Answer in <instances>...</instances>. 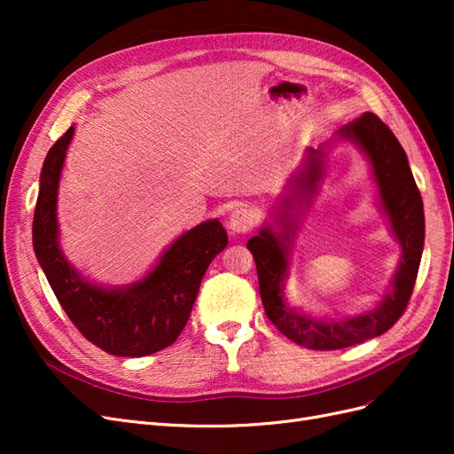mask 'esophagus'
<instances>
[{"mask_svg":"<svg viewBox=\"0 0 454 454\" xmlns=\"http://www.w3.org/2000/svg\"><path fill=\"white\" fill-rule=\"evenodd\" d=\"M255 225V214L254 210L246 208V206H239L231 212L227 227L231 232H239V235H244V232L252 231V227Z\"/></svg>","mask_w":454,"mask_h":454,"instance_id":"esophagus-1","label":"esophagus"}]
</instances>
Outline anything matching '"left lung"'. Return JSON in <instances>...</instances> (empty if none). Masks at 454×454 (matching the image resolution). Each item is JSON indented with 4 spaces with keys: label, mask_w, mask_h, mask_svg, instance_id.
Wrapping results in <instances>:
<instances>
[{
    "label": "left lung",
    "mask_w": 454,
    "mask_h": 454,
    "mask_svg": "<svg viewBox=\"0 0 454 454\" xmlns=\"http://www.w3.org/2000/svg\"><path fill=\"white\" fill-rule=\"evenodd\" d=\"M342 138L360 144L373 164V172L380 189V199L387 210L395 239L402 244V263L392 282V290L367 314L342 322H322L307 318L287 309L284 303L282 280L287 270L286 242L290 237H274L269 229L248 240L257 267L259 295L265 314L282 335L301 347L312 350H339L360 345V342L382 335L402 318L409 299L413 295L419 265L424 246V208L420 191L409 168L407 155L394 132L375 114H364L360 119L339 130ZM320 151L310 149V164L303 177L305 189H314L320 174Z\"/></svg>",
    "instance_id": "1"
}]
</instances>
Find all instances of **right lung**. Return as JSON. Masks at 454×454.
I'll return each mask as SVG.
<instances>
[{
  "label": "right lung",
  "instance_id": "obj_1",
  "mask_svg": "<svg viewBox=\"0 0 454 454\" xmlns=\"http://www.w3.org/2000/svg\"><path fill=\"white\" fill-rule=\"evenodd\" d=\"M72 136L74 127L52 144L41 168L32 229L39 265L67 318L94 347L125 358L159 352L184 332L206 269L227 246V232L217 219L191 229L144 280L127 290L89 284L64 259L57 242V191Z\"/></svg>",
  "mask_w": 454,
  "mask_h": 454
}]
</instances>
